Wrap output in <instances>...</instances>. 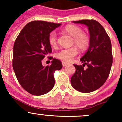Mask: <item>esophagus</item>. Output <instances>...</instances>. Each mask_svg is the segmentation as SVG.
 Returning a JSON list of instances; mask_svg holds the SVG:
<instances>
[{
  "mask_svg": "<svg viewBox=\"0 0 122 122\" xmlns=\"http://www.w3.org/2000/svg\"><path fill=\"white\" fill-rule=\"evenodd\" d=\"M68 65L67 63H66V62H62V66H66Z\"/></svg>",
  "mask_w": 122,
  "mask_h": 122,
  "instance_id": "obj_1",
  "label": "esophagus"
}]
</instances>
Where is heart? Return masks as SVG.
Wrapping results in <instances>:
<instances>
[{"label":"heart","mask_w":122,"mask_h":122,"mask_svg":"<svg viewBox=\"0 0 122 122\" xmlns=\"http://www.w3.org/2000/svg\"><path fill=\"white\" fill-rule=\"evenodd\" d=\"M65 32L73 38V45H75L81 51H84L89 46L90 38L86 33H83L82 29L75 25H68L64 29ZM49 44L55 46L57 43V35L55 32L50 33L49 36ZM78 53L76 47L73 46L70 48H64L56 54V57L64 62H70Z\"/></svg>","instance_id":"obj_1"}]
</instances>
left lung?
Segmentation results:
<instances>
[{
  "label": "left lung",
  "instance_id": "1",
  "mask_svg": "<svg viewBox=\"0 0 122 122\" xmlns=\"http://www.w3.org/2000/svg\"><path fill=\"white\" fill-rule=\"evenodd\" d=\"M88 27L90 34L89 48L80 60L82 65H74L76 71L71 78L72 87L82 93L98 89L107 80L112 64L111 42L103 27L95 20L73 21ZM85 64L87 67L83 68Z\"/></svg>",
  "mask_w": 122,
  "mask_h": 122
}]
</instances>
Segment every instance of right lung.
Masks as SVG:
<instances>
[{
  "label": "right lung",
  "mask_w": 122,
  "mask_h": 122,
  "mask_svg": "<svg viewBox=\"0 0 122 122\" xmlns=\"http://www.w3.org/2000/svg\"><path fill=\"white\" fill-rule=\"evenodd\" d=\"M61 24L43 21L30 22L22 29L13 46V67L21 86L33 95H43L54 87V73L62 68L56 59L45 66L42 60L51 53L49 42L50 33Z\"/></svg>",
  "instance_id": "add662e5"
}]
</instances>
